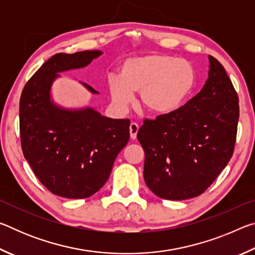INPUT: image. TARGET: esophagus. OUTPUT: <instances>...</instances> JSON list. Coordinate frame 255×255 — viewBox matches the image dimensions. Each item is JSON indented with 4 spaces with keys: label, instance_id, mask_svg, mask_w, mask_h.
<instances>
[{
    "label": "esophagus",
    "instance_id": "esophagus-1",
    "mask_svg": "<svg viewBox=\"0 0 255 255\" xmlns=\"http://www.w3.org/2000/svg\"><path fill=\"white\" fill-rule=\"evenodd\" d=\"M138 129H139V126H138V124H136V123H131L130 124V127H129V131H130V138H131V139H135V138L137 137Z\"/></svg>",
    "mask_w": 255,
    "mask_h": 255
}]
</instances>
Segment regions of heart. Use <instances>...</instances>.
Segmentation results:
<instances>
[{"mask_svg": "<svg viewBox=\"0 0 255 255\" xmlns=\"http://www.w3.org/2000/svg\"><path fill=\"white\" fill-rule=\"evenodd\" d=\"M197 83L195 66L167 55H147L125 62L118 77L109 83L116 105L126 107L132 93L140 92V105L153 115H165L183 105Z\"/></svg>", "mask_w": 255, "mask_h": 255, "instance_id": "1", "label": "heart"}]
</instances>
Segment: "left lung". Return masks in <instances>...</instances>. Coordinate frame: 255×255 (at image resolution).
<instances>
[{
  "label": "left lung",
  "mask_w": 255,
  "mask_h": 255,
  "mask_svg": "<svg viewBox=\"0 0 255 255\" xmlns=\"http://www.w3.org/2000/svg\"><path fill=\"white\" fill-rule=\"evenodd\" d=\"M209 63V77L197 96L170 114L145 119L137 132L145 182L163 199L204 193L234 153L239 97L222 64L210 55Z\"/></svg>",
  "instance_id": "8db88e82"
}]
</instances>
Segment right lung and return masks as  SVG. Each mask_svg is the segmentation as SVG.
Wrapping results in <instances>:
<instances>
[{
  "instance_id": "right-lung-1",
  "label": "right lung",
  "mask_w": 255,
  "mask_h": 255,
  "mask_svg": "<svg viewBox=\"0 0 255 255\" xmlns=\"http://www.w3.org/2000/svg\"><path fill=\"white\" fill-rule=\"evenodd\" d=\"M101 54L100 50L56 54L34 73L21 93L24 158L51 193L68 199L89 198L105 185L130 135L129 119L103 117L91 108L60 109L50 101V86L59 72L84 67Z\"/></svg>"
}]
</instances>
